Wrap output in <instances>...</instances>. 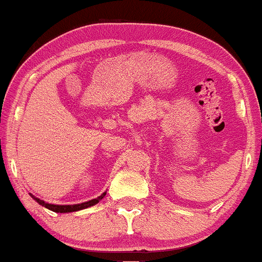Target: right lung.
Listing matches in <instances>:
<instances>
[{"instance_id":"right-lung-1","label":"right lung","mask_w":262,"mask_h":262,"mask_svg":"<svg viewBox=\"0 0 262 262\" xmlns=\"http://www.w3.org/2000/svg\"><path fill=\"white\" fill-rule=\"evenodd\" d=\"M105 194L106 193H103L100 196H98V198H95V199H91V201H89V202H83V203H78V204H67V206H59V204L46 203V202L42 201V199L36 198L33 194H31V196L37 202V203H39L41 206H43V207L49 208L50 211H54V212H58V213H67V212H76V211L84 210V208H87V207H91V206H94V204L98 203L99 201H101V199L105 196Z\"/></svg>"}]
</instances>
